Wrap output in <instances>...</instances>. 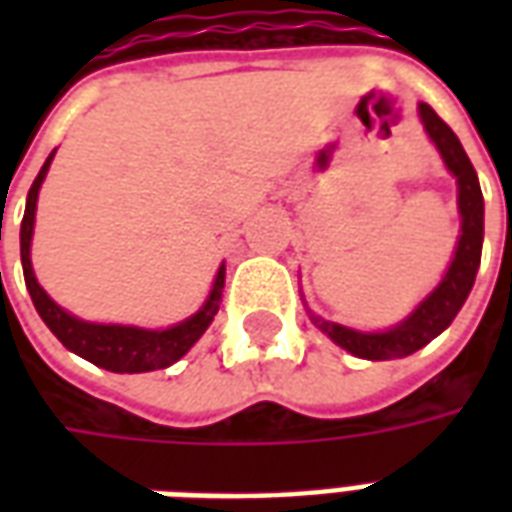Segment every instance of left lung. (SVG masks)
I'll list each match as a JSON object with an SVG mask.
<instances>
[{
	"mask_svg": "<svg viewBox=\"0 0 512 512\" xmlns=\"http://www.w3.org/2000/svg\"><path fill=\"white\" fill-rule=\"evenodd\" d=\"M419 117L425 123L428 136L439 147L447 169L458 178V211H461L463 219L461 238H458L455 257H452L450 268H447L439 288L433 290L428 299L422 301L417 310L411 312L406 321L395 326V329L365 334L337 326V323L321 321V318H312L321 332L329 334L334 343L359 356V359L384 362V359L411 356L419 348H425L458 315L463 301L469 296V290H472L477 268H480V255H483V191H480V183H477V172H474L463 145L458 142V136L452 134V128L428 104H419Z\"/></svg>",
	"mask_w": 512,
	"mask_h": 512,
	"instance_id": "left-lung-1",
	"label": "left lung"
}]
</instances>
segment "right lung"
<instances>
[{
  "mask_svg": "<svg viewBox=\"0 0 512 512\" xmlns=\"http://www.w3.org/2000/svg\"><path fill=\"white\" fill-rule=\"evenodd\" d=\"M51 156L46 158V164L40 167L38 178L29 189L27 211H24V219H21V266H24L27 290L38 315L68 351L84 356L87 362L104 367V370H112V373H147V370H161V367L178 362L180 356L200 340L202 332L208 329V323L213 321V315L219 310L224 288V266L216 274V282H213V290L208 301H205V307L197 315H191L189 321L178 323L172 329H161V332H147V329H134V326L84 323L68 315L65 310H60L46 296V290L38 285V279L32 274V260H29L32 224H35V208H38V189L43 178H46V172H49Z\"/></svg>",
  "mask_w": 512,
  "mask_h": 512,
  "instance_id": "obj_1",
  "label": "right lung"
}]
</instances>
